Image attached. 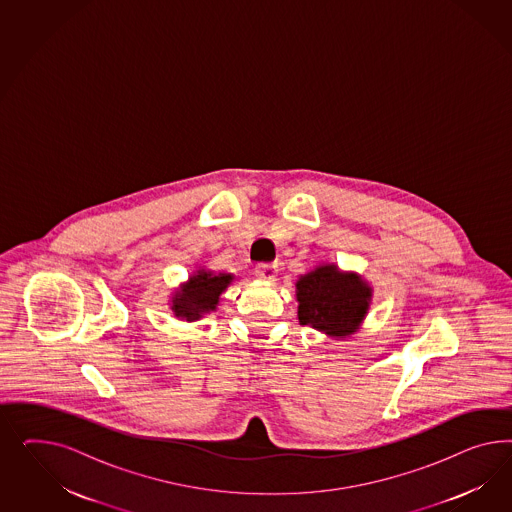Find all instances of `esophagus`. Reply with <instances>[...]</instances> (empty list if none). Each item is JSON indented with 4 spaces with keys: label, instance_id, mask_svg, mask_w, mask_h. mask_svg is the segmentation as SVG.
I'll list each match as a JSON object with an SVG mask.
<instances>
[{
    "label": "esophagus",
    "instance_id": "34e87169",
    "mask_svg": "<svg viewBox=\"0 0 512 512\" xmlns=\"http://www.w3.org/2000/svg\"><path fill=\"white\" fill-rule=\"evenodd\" d=\"M278 270V264L270 263L259 264V266L255 268L257 276H259L261 279H266V281H274L276 276H278Z\"/></svg>",
    "mask_w": 512,
    "mask_h": 512
}]
</instances>
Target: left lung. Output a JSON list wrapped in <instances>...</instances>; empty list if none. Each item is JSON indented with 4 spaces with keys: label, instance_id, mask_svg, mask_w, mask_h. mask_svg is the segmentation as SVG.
Masks as SVG:
<instances>
[{
    "label": "left lung",
    "instance_id": "8db88e82",
    "mask_svg": "<svg viewBox=\"0 0 512 512\" xmlns=\"http://www.w3.org/2000/svg\"><path fill=\"white\" fill-rule=\"evenodd\" d=\"M298 321L332 338H347L362 325L372 302V287L355 272L323 264L296 281Z\"/></svg>",
    "mask_w": 512,
    "mask_h": 512
}]
</instances>
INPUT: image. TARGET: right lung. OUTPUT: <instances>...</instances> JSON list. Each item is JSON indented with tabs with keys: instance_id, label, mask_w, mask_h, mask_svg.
Instances as JSON below:
<instances>
[{
	"instance_id": "obj_1",
	"label": "right lung",
	"mask_w": 512,
	"mask_h": 512,
	"mask_svg": "<svg viewBox=\"0 0 512 512\" xmlns=\"http://www.w3.org/2000/svg\"><path fill=\"white\" fill-rule=\"evenodd\" d=\"M233 274H214L210 270H197L187 283L172 295L171 310L186 321H199L202 315L216 311L219 296L231 285Z\"/></svg>"
}]
</instances>
